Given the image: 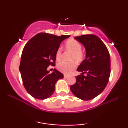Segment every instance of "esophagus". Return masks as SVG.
<instances>
[{"label":"esophagus","mask_w":128,"mask_h":128,"mask_svg":"<svg viewBox=\"0 0 128 128\" xmlns=\"http://www.w3.org/2000/svg\"><path fill=\"white\" fill-rule=\"evenodd\" d=\"M68 77H69V76L67 75V74H64V78H65V79L68 78Z\"/></svg>","instance_id":"1"}]
</instances>
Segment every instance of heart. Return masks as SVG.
<instances>
[{
    "instance_id": "obj_1",
    "label": "heart",
    "mask_w": 128,
    "mask_h": 128,
    "mask_svg": "<svg viewBox=\"0 0 128 128\" xmlns=\"http://www.w3.org/2000/svg\"><path fill=\"white\" fill-rule=\"evenodd\" d=\"M64 48L67 50L72 52L70 56V60H74L76 62H80L83 60L84 54L81 51L82 46L78 41L74 39H70L67 41L64 45ZM62 49L58 48L55 54V57L57 61H60L62 58ZM76 64L74 61L70 62H60L57 65V68L61 72L69 74L75 68Z\"/></svg>"
}]
</instances>
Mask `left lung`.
<instances>
[{"instance_id":"1","label":"left lung","mask_w":128,"mask_h":128,"mask_svg":"<svg viewBox=\"0 0 128 128\" xmlns=\"http://www.w3.org/2000/svg\"><path fill=\"white\" fill-rule=\"evenodd\" d=\"M74 38L84 46L86 56L77 68L82 73L76 76V82L70 86V90L79 99L89 100L99 95L108 82L110 55L106 46L98 36L82 35ZM85 73L86 76L83 75Z\"/></svg>"}]
</instances>
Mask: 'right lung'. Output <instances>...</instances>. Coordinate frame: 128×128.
Segmentation results:
<instances>
[{"label": "right lung", "mask_w": 128, "mask_h": 128, "mask_svg": "<svg viewBox=\"0 0 128 128\" xmlns=\"http://www.w3.org/2000/svg\"><path fill=\"white\" fill-rule=\"evenodd\" d=\"M70 36H56L41 32L26 43L22 52L19 71L23 86L33 98L44 100L55 92V84L62 79V73L54 69L48 70L50 65H55V54L64 40Z\"/></svg>", "instance_id": "add662e5"}]
</instances>
